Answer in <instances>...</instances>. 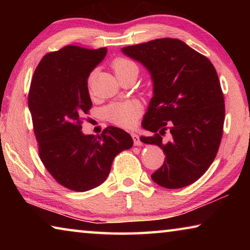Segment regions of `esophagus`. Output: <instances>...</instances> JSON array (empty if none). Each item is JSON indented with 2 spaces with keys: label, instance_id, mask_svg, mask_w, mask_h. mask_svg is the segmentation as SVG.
<instances>
[{
  "label": "esophagus",
  "instance_id": "esophagus-1",
  "mask_svg": "<svg viewBox=\"0 0 250 250\" xmlns=\"http://www.w3.org/2000/svg\"><path fill=\"white\" fill-rule=\"evenodd\" d=\"M131 137L133 139V143L135 146H142V142L140 141V138H139V135L137 133H132L131 134Z\"/></svg>",
  "mask_w": 250,
  "mask_h": 250
}]
</instances>
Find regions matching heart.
Masks as SVG:
<instances>
[{
  "label": "heart",
  "instance_id": "1",
  "mask_svg": "<svg viewBox=\"0 0 250 250\" xmlns=\"http://www.w3.org/2000/svg\"><path fill=\"white\" fill-rule=\"evenodd\" d=\"M112 68L115 70V74L118 75L121 71L137 68L132 62L125 58H117L112 62ZM92 82H94V74H91L88 77V88L91 90ZM104 115L107 119L122 128H131L133 126L141 115V107L138 104L132 101H124V103H115L108 105L104 109Z\"/></svg>",
  "mask_w": 250,
  "mask_h": 250
}]
</instances>
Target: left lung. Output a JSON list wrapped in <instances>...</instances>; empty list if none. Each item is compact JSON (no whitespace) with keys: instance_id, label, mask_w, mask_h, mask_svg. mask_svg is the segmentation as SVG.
<instances>
[{"instance_id":"obj_1","label":"left lung","mask_w":250,"mask_h":250,"mask_svg":"<svg viewBox=\"0 0 250 250\" xmlns=\"http://www.w3.org/2000/svg\"><path fill=\"white\" fill-rule=\"evenodd\" d=\"M121 50L141 62L153 82V97L142 126L154 134L140 140L163 149L167 160L151 179L166 188L194 183L213 163L223 135L225 104L213 64L175 39ZM167 132L170 135L167 143L163 140Z\"/></svg>"}]
</instances>
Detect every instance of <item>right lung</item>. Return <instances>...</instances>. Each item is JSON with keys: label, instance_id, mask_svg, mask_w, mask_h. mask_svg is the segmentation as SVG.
Instances as JSON below:
<instances>
[{"label": "right lung", "instance_id": "add662e5", "mask_svg": "<svg viewBox=\"0 0 250 250\" xmlns=\"http://www.w3.org/2000/svg\"><path fill=\"white\" fill-rule=\"evenodd\" d=\"M105 54V47L73 45L48 53L29 88L28 108L42 162L59 184L76 192L104 183L116 155L133 146L131 135L116 126L97 137L82 131V117L92 105L88 77Z\"/></svg>", "mask_w": 250, "mask_h": 250}]
</instances>
